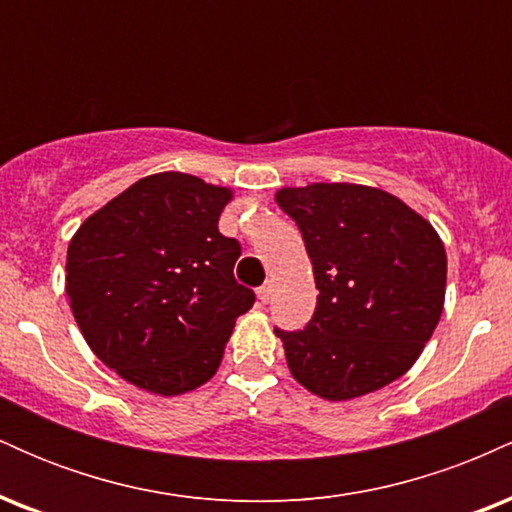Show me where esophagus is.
Returning <instances> with one entry per match:
<instances>
[{
  "instance_id": "esophagus-1",
  "label": "esophagus",
  "mask_w": 512,
  "mask_h": 512,
  "mask_svg": "<svg viewBox=\"0 0 512 512\" xmlns=\"http://www.w3.org/2000/svg\"><path fill=\"white\" fill-rule=\"evenodd\" d=\"M272 284H264V286H260V289H257V298H260V303H264L267 305L269 301H272Z\"/></svg>"
}]
</instances>
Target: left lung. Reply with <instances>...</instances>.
I'll list each match as a JSON object with an SVG mask.
<instances>
[{"label":"left lung","mask_w":512,"mask_h":512,"mask_svg":"<svg viewBox=\"0 0 512 512\" xmlns=\"http://www.w3.org/2000/svg\"><path fill=\"white\" fill-rule=\"evenodd\" d=\"M320 291L305 330H274L293 378L346 402L402 378L436 330L448 257L436 228L402 199L354 182L281 187Z\"/></svg>","instance_id":"obj_1"}]
</instances>
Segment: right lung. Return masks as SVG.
<instances>
[{
  "instance_id": "add662e5",
  "label": "right lung",
  "mask_w": 512,
  "mask_h": 512,
  "mask_svg": "<svg viewBox=\"0 0 512 512\" xmlns=\"http://www.w3.org/2000/svg\"><path fill=\"white\" fill-rule=\"evenodd\" d=\"M231 187L154 173L81 223L67 250V296L86 344L151 395L197 390L221 366L236 317L255 293L233 267L236 238L219 233Z\"/></svg>"
}]
</instances>
